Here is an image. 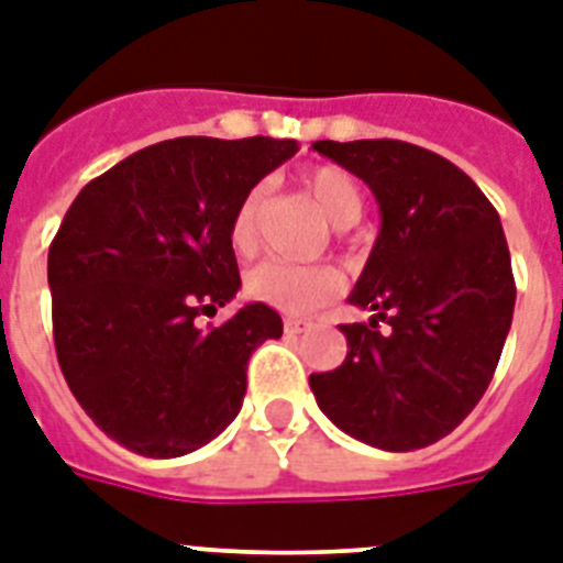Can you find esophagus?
Returning <instances> with one entry per match:
<instances>
[{"mask_svg":"<svg viewBox=\"0 0 563 563\" xmlns=\"http://www.w3.org/2000/svg\"><path fill=\"white\" fill-rule=\"evenodd\" d=\"M309 327H312V323L306 321V318H286V332H289V335H300V332H306Z\"/></svg>","mask_w":563,"mask_h":563,"instance_id":"34e87169","label":"esophagus"}]
</instances>
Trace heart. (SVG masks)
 Wrapping results in <instances>:
<instances>
[{
    "instance_id": "obj_1",
    "label": "heart",
    "mask_w": 563,
    "mask_h": 563,
    "mask_svg": "<svg viewBox=\"0 0 563 563\" xmlns=\"http://www.w3.org/2000/svg\"><path fill=\"white\" fill-rule=\"evenodd\" d=\"M303 185L314 205L323 210V217L335 228L355 225L364 213V194H361V185L353 173L341 170V167H318L303 178ZM260 199H263V190L254 187L242 196V202L236 205L234 217H231L228 240L240 257H249L257 249ZM245 289L254 300H263L286 314H309L335 295L338 274L329 266L266 260L249 274Z\"/></svg>"
}]
</instances>
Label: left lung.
I'll use <instances>...</instances> for the list:
<instances>
[{
  "instance_id": "obj_1",
  "label": "left lung",
  "mask_w": 563,
  "mask_h": 563,
  "mask_svg": "<svg viewBox=\"0 0 563 563\" xmlns=\"http://www.w3.org/2000/svg\"><path fill=\"white\" fill-rule=\"evenodd\" d=\"M312 150L373 190L382 231L350 295L373 318L341 323L344 364L312 373L309 387L355 440L433 445L483 399L509 335L515 277L500 217L456 164L408 141Z\"/></svg>"
}]
</instances>
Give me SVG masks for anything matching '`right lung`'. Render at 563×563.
I'll return each instance as SVG.
<instances>
[{
    "mask_svg": "<svg viewBox=\"0 0 563 563\" xmlns=\"http://www.w3.org/2000/svg\"><path fill=\"white\" fill-rule=\"evenodd\" d=\"M297 141L173 139L132 153L77 194L48 249L54 346L91 422L141 456L170 460L234 422L251 353L280 314L245 303L228 228Z\"/></svg>",
    "mask_w": 563,
    "mask_h": 563,
    "instance_id": "obj_1",
    "label": "right lung"
}]
</instances>
